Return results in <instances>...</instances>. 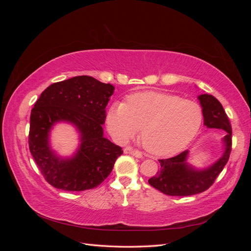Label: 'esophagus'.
<instances>
[{
  "instance_id": "1",
  "label": "esophagus",
  "mask_w": 251,
  "mask_h": 251,
  "mask_svg": "<svg viewBox=\"0 0 251 251\" xmlns=\"http://www.w3.org/2000/svg\"><path fill=\"white\" fill-rule=\"evenodd\" d=\"M124 151H125V154H130V155H133V156L137 157V158H142L141 151H137V150H134V149L131 148V147H126V148L124 150Z\"/></svg>"
}]
</instances>
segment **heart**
Instances as JSON below:
<instances>
[{
    "mask_svg": "<svg viewBox=\"0 0 251 251\" xmlns=\"http://www.w3.org/2000/svg\"><path fill=\"white\" fill-rule=\"evenodd\" d=\"M110 134L126 142L141 130L150 154L169 157L183 151L199 133L203 121L200 105L168 93L147 91L131 94L126 103L113 102L107 112Z\"/></svg>",
    "mask_w": 251,
    "mask_h": 251,
    "instance_id": "b5f03b06",
    "label": "heart"
}]
</instances>
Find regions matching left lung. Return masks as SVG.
Masks as SVG:
<instances>
[{"mask_svg": "<svg viewBox=\"0 0 251 251\" xmlns=\"http://www.w3.org/2000/svg\"><path fill=\"white\" fill-rule=\"evenodd\" d=\"M203 112V124L208 128H219L226 132L222 138V155L218 160L204 168L187 162L189 151L178 156L161 159L160 172L149 179V183L161 193L169 196L185 197L202 193L209 188L224 169L231 151V126L222 104L215 96L201 94L198 96Z\"/></svg>", "mask_w": 251, "mask_h": 251, "instance_id": "obj_1", "label": "left lung"}]
</instances>
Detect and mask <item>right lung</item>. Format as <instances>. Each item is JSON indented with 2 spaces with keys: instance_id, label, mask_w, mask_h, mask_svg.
I'll return each mask as SVG.
<instances>
[{
  "instance_id": "obj_1",
  "label": "right lung",
  "mask_w": 251,
  "mask_h": 251,
  "mask_svg": "<svg viewBox=\"0 0 251 251\" xmlns=\"http://www.w3.org/2000/svg\"><path fill=\"white\" fill-rule=\"evenodd\" d=\"M111 83L80 75L50 85L30 115L29 150L49 184L68 192L100 185L123 155L103 136L105 107L114 93ZM57 123L71 124L79 134L78 149L62 156L51 148L50 132Z\"/></svg>"
}]
</instances>
